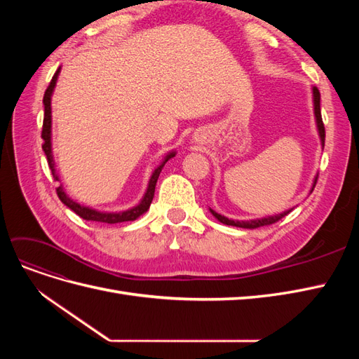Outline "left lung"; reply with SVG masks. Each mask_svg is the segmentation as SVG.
<instances>
[{
	"mask_svg": "<svg viewBox=\"0 0 359 359\" xmlns=\"http://www.w3.org/2000/svg\"><path fill=\"white\" fill-rule=\"evenodd\" d=\"M313 103H314V116H316V123H318V130H319V136H320V140H322V145H325V126H323V121H322V114H320V93L319 90L316 88V86H313ZM316 181L318 178L314 180V184H313V189L314 186H316ZM311 189V191H313ZM211 214L215 217L217 220L222 222L223 224H227V226H236V227H243V229H256V227H260V226H269V224H274L277 223L278 220L283 219L285 215H287L292 210L289 211H285L281 214H277V215H271V217H265V219H259V220H250V222H235V220H229L227 217L215 212L214 210H210Z\"/></svg>",
	"mask_w": 359,
	"mask_h": 359,
	"instance_id": "1",
	"label": "left lung"
}]
</instances>
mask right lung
Listing matches in <instances>:
<instances>
[{
    "mask_svg": "<svg viewBox=\"0 0 359 359\" xmlns=\"http://www.w3.org/2000/svg\"><path fill=\"white\" fill-rule=\"evenodd\" d=\"M58 74H60V69L55 72V74L52 76V81L49 83V86L45 91V95H43V104H45V116H43V128H41V139H43V151H45L48 163H49V168L52 170V175L58 181V175L55 173V163H53V157H52V144H50V126H52V116H50V97L53 93V88H55V83L58 79ZM172 157H175V153H169L166 156V158L163 160L161 165L153 172V175H151L149 184H148V189L144 199L140 201V203L132 210H127L123 212H100V211H95L93 208H88V206H82L78 202H74L73 199H70L66 191L62 190V187H57V194L60 201L69 206L72 211H74L79 217H82L83 220H91V222H100V223H107V224H114V223H123V222H133L136 220L139 215H142L144 212L148 211L151 202H153L154 198V191H156V184L158 180L160 172L163 169V166L166 165V161Z\"/></svg>",
    "mask_w": 359,
    "mask_h": 359,
    "instance_id": "obj_1",
    "label": "right lung"
}]
</instances>
